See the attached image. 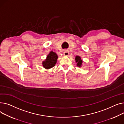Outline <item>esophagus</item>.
I'll use <instances>...</instances> for the list:
<instances>
[{"instance_id":"esophagus-1","label":"esophagus","mask_w":124,"mask_h":124,"mask_svg":"<svg viewBox=\"0 0 124 124\" xmlns=\"http://www.w3.org/2000/svg\"><path fill=\"white\" fill-rule=\"evenodd\" d=\"M63 54L65 55V56H68L69 54V52L68 50H64L63 51Z\"/></svg>"}]
</instances>
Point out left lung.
Returning a JSON list of instances; mask_svg holds the SVG:
<instances>
[{"label": "left lung", "instance_id": "obj_1", "mask_svg": "<svg viewBox=\"0 0 124 124\" xmlns=\"http://www.w3.org/2000/svg\"><path fill=\"white\" fill-rule=\"evenodd\" d=\"M75 60L76 62L77 63V65L78 67H81V66L82 65V63H83V61L81 60V58L79 56H76L75 57Z\"/></svg>", "mask_w": 124, "mask_h": 124}]
</instances>
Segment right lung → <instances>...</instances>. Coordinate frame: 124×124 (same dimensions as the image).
I'll list each match as a JSON object with an SVG mask.
<instances>
[{
    "label": "right lung",
    "instance_id": "1",
    "mask_svg": "<svg viewBox=\"0 0 124 124\" xmlns=\"http://www.w3.org/2000/svg\"><path fill=\"white\" fill-rule=\"evenodd\" d=\"M57 58V54L53 51H51L47 55L46 60L43 61L42 62L43 67L46 69H49L54 67L56 63Z\"/></svg>",
    "mask_w": 124,
    "mask_h": 124
}]
</instances>
